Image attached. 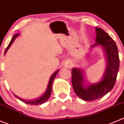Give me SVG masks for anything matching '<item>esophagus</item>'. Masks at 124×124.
<instances>
[{
	"label": "esophagus",
	"mask_w": 124,
	"mask_h": 124,
	"mask_svg": "<svg viewBox=\"0 0 124 124\" xmlns=\"http://www.w3.org/2000/svg\"><path fill=\"white\" fill-rule=\"evenodd\" d=\"M65 66H66V68H71L72 66V63L71 61H66L65 62Z\"/></svg>",
	"instance_id": "34e87169"
}]
</instances>
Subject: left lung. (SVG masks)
Here are the masks:
<instances>
[{
  "label": "left lung",
  "instance_id": "left-lung-1",
  "mask_svg": "<svg viewBox=\"0 0 124 124\" xmlns=\"http://www.w3.org/2000/svg\"><path fill=\"white\" fill-rule=\"evenodd\" d=\"M96 43L92 47L100 45L106 51L107 68L101 81L96 84L83 86V72L78 68L72 70V84L75 94L82 100L93 101L103 97L109 93L115 84L119 67V58L118 48L112 38L103 30L96 28Z\"/></svg>",
  "mask_w": 124,
  "mask_h": 124
}]
</instances>
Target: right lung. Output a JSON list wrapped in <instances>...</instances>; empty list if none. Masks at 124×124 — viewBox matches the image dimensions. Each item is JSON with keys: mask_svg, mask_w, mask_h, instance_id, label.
I'll return each mask as SVG.
<instances>
[{"mask_svg": "<svg viewBox=\"0 0 124 124\" xmlns=\"http://www.w3.org/2000/svg\"><path fill=\"white\" fill-rule=\"evenodd\" d=\"M18 35H19V34H15L14 36H13V37H12V39L11 41H10L9 44V45L8 46V47H6V50H5V54L6 53V52H7V50L9 49V47L10 46V45H12V43H13V41H14L15 39L16 38V37H17ZM58 71H59V70H58V71H55V72L53 73V75H52V76L50 77V79H49V83H48L47 87V88H46V90L45 92L43 94V95L41 96V97H40L39 98L37 99L34 100H28V101H27V100H25L24 99H22L19 98V97H18L17 96H15V95H14V96H15V97H16V98H18V99L21 100L22 101L25 103L28 104V105H41V104L44 103L46 102L47 100L49 99V98L50 97V95H51L52 83H53V79H54V78H55L56 75L57 73L58 72Z\"/></svg>", "mask_w": 124, "mask_h": 124, "instance_id": "obj_1", "label": "right lung"}]
</instances>
